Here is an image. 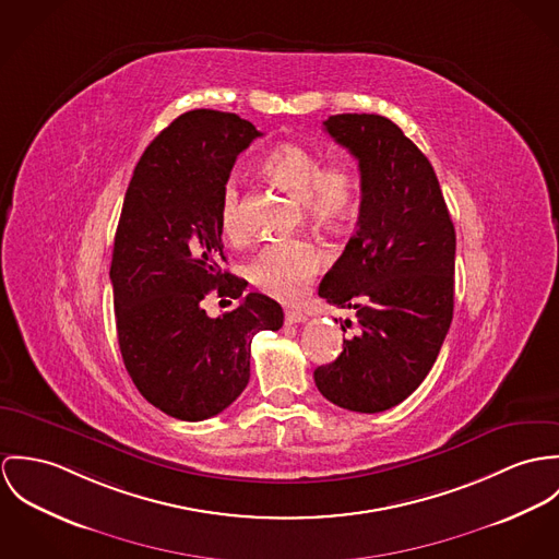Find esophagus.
Here are the masks:
<instances>
[{
  "mask_svg": "<svg viewBox=\"0 0 559 559\" xmlns=\"http://www.w3.org/2000/svg\"><path fill=\"white\" fill-rule=\"evenodd\" d=\"M302 321H307V314H305L302 310H285V323H289V325H292V323H302Z\"/></svg>",
  "mask_w": 559,
  "mask_h": 559,
  "instance_id": "obj_1",
  "label": "esophagus"
}]
</instances>
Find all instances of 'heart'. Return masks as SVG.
I'll return each mask as SVG.
<instances>
[{
  "label": "heart",
  "mask_w": 559,
  "mask_h": 559,
  "mask_svg": "<svg viewBox=\"0 0 559 559\" xmlns=\"http://www.w3.org/2000/svg\"><path fill=\"white\" fill-rule=\"evenodd\" d=\"M263 174L289 190L307 210L312 223L334 227L345 223L358 203L360 180L352 165L330 163L321 167V156L302 143H281L261 163ZM223 231L238 240L245 236L242 190L229 180L221 192ZM325 254L307 240H285L267 245L250 261V283L263 294L294 302L307 294Z\"/></svg>",
  "instance_id": "b5f03b06"
}]
</instances>
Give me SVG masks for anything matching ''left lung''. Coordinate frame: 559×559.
<instances>
[{"label":"left lung","instance_id":"1","mask_svg":"<svg viewBox=\"0 0 559 559\" xmlns=\"http://www.w3.org/2000/svg\"><path fill=\"white\" fill-rule=\"evenodd\" d=\"M323 128L358 158L362 201L319 296L354 309L358 332L314 369V383L343 409L377 414L405 401L437 360L454 309L456 236L429 158L399 126L341 114Z\"/></svg>","mask_w":559,"mask_h":559}]
</instances>
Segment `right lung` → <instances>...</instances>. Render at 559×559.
Returning a JSON list of instances; mask_svg holds the SVG:
<instances>
[{
	"label": "right lung",
	"instance_id": "1",
	"mask_svg": "<svg viewBox=\"0 0 559 559\" xmlns=\"http://www.w3.org/2000/svg\"><path fill=\"white\" fill-rule=\"evenodd\" d=\"M257 136L236 114L187 111L147 145L126 190L109 272L118 343L143 399L178 420L229 407L249 383L252 336L283 325L278 302L245 298L249 283L218 265L221 192ZM212 290L241 305L210 318L200 302Z\"/></svg>",
	"mask_w": 559,
	"mask_h": 559
}]
</instances>
